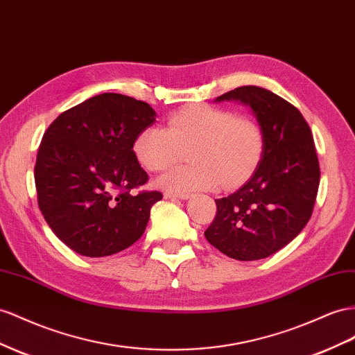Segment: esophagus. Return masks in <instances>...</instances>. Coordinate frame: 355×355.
I'll list each match as a JSON object with an SVG mask.
<instances>
[{"mask_svg":"<svg viewBox=\"0 0 355 355\" xmlns=\"http://www.w3.org/2000/svg\"><path fill=\"white\" fill-rule=\"evenodd\" d=\"M166 198H179V200H187L189 198V193H171V191H167L164 194Z\"/></svg>","mask_w":355,"mask_h":355,"instance_id":"obj_1","label":"esophagus"}]
</instances>
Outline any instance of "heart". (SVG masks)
Listing matches in <instances>:
<instances>
[{
  "instance_id": "1",
  "label": "heart",
  "mask_w": 355,
  "mask_h": 355,
  "mask_svg": "<svg viewBox=\"0 0 355 355\" xmlns=\"http://www.w3.org/2000/svg\"><path fill=\"white\" fill-rule=\"evenodd\" d=\"M191 166H178L158 179L171 193L232 187L246 179L260 162L264 131L260 122L228 109L189 106L171 114L167 128L152 125L134 141V154L149 171H161L189 150Z\"/></svg>"
}]
</instances>
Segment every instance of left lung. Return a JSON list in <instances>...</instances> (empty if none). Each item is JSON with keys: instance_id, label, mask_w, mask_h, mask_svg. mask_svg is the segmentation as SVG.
Masks as SVG:
<instances>
[{"instance_id": "1", "label": "left lung", "mask_w": 355, "mask_h": 355, "mask_svg": "<svg viewBox=\"0 0 355 355\" xmlns=\"http://www.w3.org/2000/svg\"><path fill=\"white\" fill-rule=\"evenodd\" d=\"M241 101L264 131L263 157L233 194L215 200L216 215L205 236L241 261L269 257L288 245L312 216L320 164L312 131L299 109L260 86H241L216 101Z\"/></svg>"}]
</instances>
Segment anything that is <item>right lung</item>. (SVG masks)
<instances>
[{
	"label": "right lung",
	"mask_w": 355,
	"mask_h": 355,
	"mask_svg": "<svg viewBox=\"0 0 355 355\" xmlns=\"http://www.w3.org/2000/svg\"><path fill=\"white\" fill-rule=\"evenodd\" d=\"M148 103L106 92L62 112L46 130L34 167L37 201L52 232L85 257L123 251L145 233L162 198L132 146L155 122Z\"/></svg>",
	"instance_id": "add662e5"
}]
</instances>
